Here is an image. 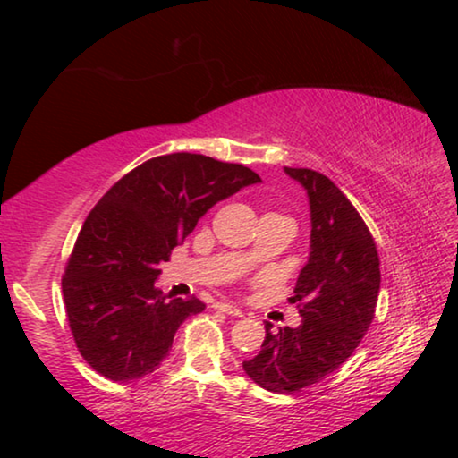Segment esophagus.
Instances as JSON below:
<instances>
[{
	"mask_svg": "<svg viewBox=\"0 0 458 458\" xmlns=\"http://www.w3.org/2000/svg\"><path fill=\"white\" fill-rule=\"evenodd\" d=\"M215 308H217L219 312L230 314V317H241V314H243V310H241L239 306H234V303H217Z\"/></svg>",
	"mask_w": 458,
	"mask_h": 458,
	"instance_id": "esophagus-1",
	"label": "esophagus"
}]
</instances>
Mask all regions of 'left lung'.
<instances>
[{"mask_svg": "<svg viewBox=\"0 0 458 458\" xmlns=\"http://www.w3.org/2000/svg\"><path fill=\"white\" fill-rule=\"evenodd\" d=\"M306 189L310 254L299 271L295 295L299 327L265 325L260 353L243 361L245 375L276 394L301 392L349 360L375 318L379 254L370 230L349 198L327 176L308 167H284Z\"/></svg>", "mask_w": 458, "mask_h": 458, "instance_id": "8db88e82", "label": "left lung"}]
</instances>
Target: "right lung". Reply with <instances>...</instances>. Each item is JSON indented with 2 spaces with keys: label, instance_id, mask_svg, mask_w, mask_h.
<instances>
[{
  "label": "right lung",
  "instance_id": "add662e5",
  "mask_svg": "<svg viewBox=\"0 0 458 458\" xmlns=\"http://www.w3.org/2000/svg\"><path fill=\"white\" fill-rule=\"evenodd\" d=\"M260 176L241 163L174 152L120 178L83 222L62 277L66 317L79 353L98 375H150L176 329L204 310L199 299L163 295L161 265L204 213Z\"/></svg>",
  "mask_w": 458,
  "mask_h": 458
}]
</instances>
